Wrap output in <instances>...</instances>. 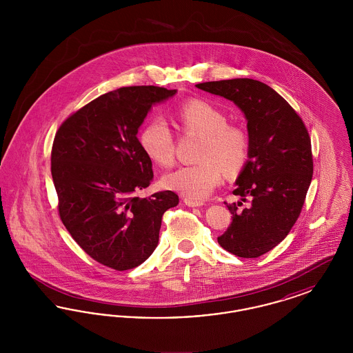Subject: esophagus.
<instances>
[{"label":"esophagus","instance_id":"1","mask_svg":"<svg viewBox=\"0 0 353 353\" xmlns=\"http://www.w3.org/2000/svg\"><path fill=\"white\" fill-rule=\"evenodd\" d=\"M184 202L185 205L189 206V208H199V206L203 205L202 201H194V200H189V199H185Z\"/></svg>","mask_w":353,"mask_h":353}]
</instances>
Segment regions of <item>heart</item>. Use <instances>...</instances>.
Segmentation results:
<instances>
[{"label": "heart", "instance_id": "obj_1", "mask_svg": "<svg viewBox=\"0 0 353 353\" xmlns=\"http://www.w3.org/2000/svg\"><path fill=\"white\" fill-rule=\"evenodd\" d=\"M177 120L185 134H201L196 165L167 173L164 186L189 200L200 201L221 184L223 170L235 173L249 156V137L235 125L228 124L222 111L208 101H186L177 110ZM140 147L152 161L161 167L173 163V134L165 120H150L140 134Z\"/></svg>", "mask_w": 353, "mask_h": 353}]
</instances>
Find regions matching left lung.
I'll return each instance as SVG.
<instances>
[{"label": "left lung", "instance_id": "left-lung-1", "mask_svg": "<svg viewBox=\"0 0 353 353\" xmlns=\"http://www.w3.org/2000/svg\"><path fill=\"white\" fill-rule=\"evenodd\" d=\"M196 87L233 101L248 121L249 156L233 192L241 200L225 202L233 221L219 243L241 258L261 256L285 239L301 214L314 173L311 139L302 119L268 84L238 78ZM246 199L251 205L241 208Z\"/></svg>", "mask_w": 353, "mask_h": 353}]
</instances>
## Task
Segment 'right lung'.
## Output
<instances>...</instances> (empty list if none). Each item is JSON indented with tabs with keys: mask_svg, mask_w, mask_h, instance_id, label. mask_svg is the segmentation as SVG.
Listing matches in <instances>:
<instances>
[{
	"mask_svg": "<svg viewBox=\"0 0 353 353\" xmlns=\"http://www.w3.org/2000/svg\"><path fill=\"white\" fill-rule=\"evenodd\" d=\"M177 90L120 87L90 101L55 134L51 176L59 216L74 241L111 269H134L159 243L163 214L177 206L172 190L139 199L153 180L151 159L137 139L154 104Z\"/></svg>",
	"mask_w": 353,
	"mask_h": 353,
	"instance_id": "obj_1",
	"label": "right lung"
}]
</instances>
